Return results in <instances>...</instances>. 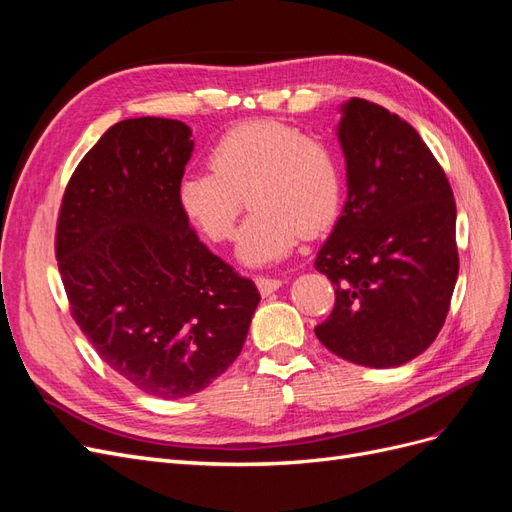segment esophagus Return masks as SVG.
<instances>
[{
  "label": "esophagus",
  "instance_id": "obj_1",
  "mask_svg": "<svg viewBox=\"0 0 512 512\" xmlns=\"http://www.w3.org/2000/svg\"><path fill=\"white\" fill-rule=\"evenodd\" d=\"M282 280H277V277H265V275H258L256 277V286L260 290V294H265V297H269V294H273L275 290L282 288Z\"/></svg>",
  "mask_w": 512,
  "mask_h": 512
}]
</instances>
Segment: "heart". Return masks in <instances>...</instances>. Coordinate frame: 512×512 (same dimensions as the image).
Returning a JSON list of instances; mask_svg holds the SVG:
<instances>
[{
	"label": "heart",
	"instance_id": "1",
	"mask_svg": "<svg viewBox=\"0 0 512 512\" xmlns=\"http://www.w3.org/2000/svg\"><path fill=\"white\" fill-rule=\"evenodd\" d=\"M211 170L183 175L177 205L200 235L224 243L235 235L241 196L247 215L237 258L262 267L288 256L303 237L329 230L344 203V173L335 149L280 121L230 128L209 151Z\"/></svg>",
	"mask_w": 512,
	"mask_h": 512
}]
</instances>
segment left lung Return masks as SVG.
<instances>
[{
    "label": "left lung",
    "instance_id": "8db88e82",
    "mask_svg": "<svg viewBox=\"0 0 512 512\" xmlns=\"http://www.w3.org/2000/svg\"><path fill=\"white\" fill-rule=\"evenodd\" d=\"M348 198L314 267L335 286L316 337L363 367H399L438 337L459 273L457 209L423 138L384 106L342 104Z\"/></svg>",
    "mask_w": 512,
    "mask_h": 512
}]
</instances>
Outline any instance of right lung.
<instances>
[{"instance_id": "right-lung-1", "label": "right lung", "mask_w": 512, "mask_h": 512, "mask_svg": "<svg viewBox=\"0 0 512 512\" xmlns=\"http://www.w3.org/2000/svg\"><path fill=\"white\" fill-rule=\"evenodd\" d=\"M192 151L177 119L115 123L76 166L57 222L72 318L108 367L160 399L220 378L260 303L254 282L211 254L179 211Z\"/></svg>"}]
</instances>
